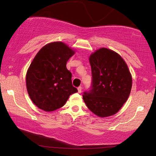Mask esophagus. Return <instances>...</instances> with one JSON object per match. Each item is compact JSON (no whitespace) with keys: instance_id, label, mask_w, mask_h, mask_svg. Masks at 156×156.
<instances>
[{"instance_id":"obj_1","label":"esophagus","mask_w":156,"mask_h":156,"mask_svg":"<svg viewBox=\"0 0 156 156\" xmlns=\"http://www.w3.org/2000/svg\"><path fill=\"white\" fill-rule=\"evenodd\" d=\"M78 91L79 94L81 93V91H82V87H78Z\"/></svg>"}]
</instances>
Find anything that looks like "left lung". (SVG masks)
Returning a JSON list of instances; mask_svg holds the SVG:
<instances>
[{"label":"left lung","mask_w":156,"mask_h":156,"mask_svg":"<svg viewBox=\"0 0 156 156\" xmlns=\"http://www.w3.org/2000/svg\"><path fill=\"white\" fill-rule=\"evenodd\" d=\"M92 81L83 100L89 109L99 117L114 115L130 94L132 78L127 65L117 53L100 48L89 57Z\"/></svg>","instance_id":"8db88e82"}]
</instances>
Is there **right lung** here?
I'll use <instances>...</instances> for the list:
<instances>
[{
    "label": "right lung",
    "instance_id": "1",
    "mask_svg": "<svg viewBox=\"0 0 156 156\" xmlns=\"http://www.w3.org/2000/svg\"><path fill=\"white\" fill-rule=\"evenodd\" d=\"M74 51L62 42L44 45L31 62L26 75L31 100L39 109L52 112L62 107L70 95L78 91L72 85V73L66 64Z\"/></svg>",
    "mask_w": 156,
    "mask_h": 156
}]
</instances>
